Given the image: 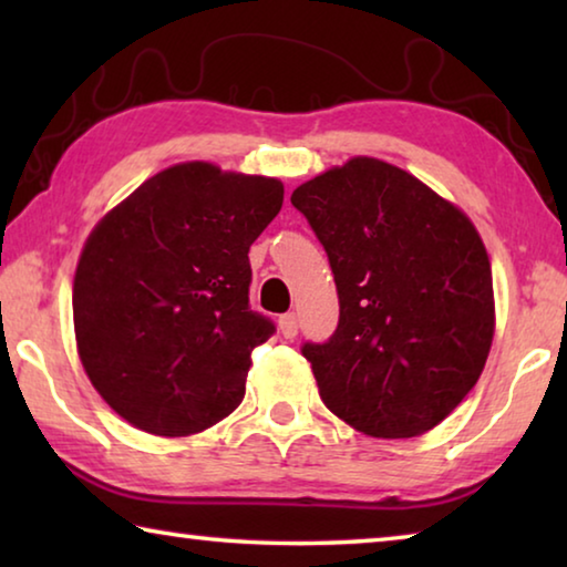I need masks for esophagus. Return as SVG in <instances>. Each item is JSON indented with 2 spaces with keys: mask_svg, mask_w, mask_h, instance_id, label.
<instances>
[{
  "mask_svg": "<svg viewBox=\"0 0 567 567\" xmlns=\"http://www.w3.org/2000/svg\"><path fill=\"white\" fill-rule=\"evenodd\" d=\"M280 332H282V338H287V340L295 338V334H297V315L295 312L282 315V318H280Z\"/></svg>",
  "mask_w": 567,
  "mask_h": 567,
  "instance_id": "1",
  "label": "esophagus"
}]
</instances>
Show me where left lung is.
Wrapping results in <instances>:
<instances>
[{"instance_id":"obj_1","label":"left lung","mask_w":567,"mask_h":567,"mask_svg":"<svg viewBox=\"0 0 567 567\" xmlns=\"http://www.w3.org/2000/svg\"><path fill=\"white\" fill-rule=\"evenodd\" d=\"M328 252L340 322L305 342L320 398L372 437H415L475 388L495 332L475 225L410 172L352 157L292 192Z\"/></svg>"}]
</instances>
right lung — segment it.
<instances>
[{"mask_svg":"<svg viewBox=\"0 0 567 567\" xmlns=\"http://www.w3.org/2000/svg\"><path fill=\"white\" fill-rule=\"evenodd\" d=\"M275 177L185 162L150 177L84 243L76 350L104 402L152 435L203 433L245 398L272 338L249 307V245L282 207Z\"/></svg>","mask_w":567,"mask_h":567,"instance_id":"right-lung-1","label":"right lung"}]
</instances>
